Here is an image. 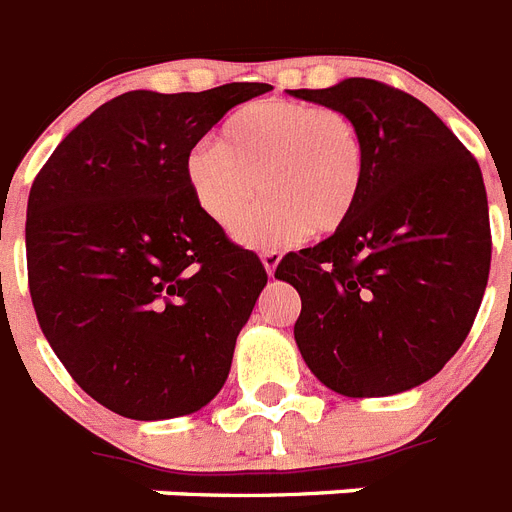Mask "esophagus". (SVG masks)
Masks as SVG:
<instances>
[{"mask_svg":"<svg viewBox=\"0 0 512 512\" xmlns=\"http://www.w3.org/2000/svg\"><path fill=\"white\" fill-rule=\"evenodd\" d=\"M280 253L277 251H264L261 253V264H264V269H266V274H269V277H274V272H277V264H280Z\"/></svg>","mask_w":512,"mask_h":512,"instance_id":"obj_1","label":"esophagus"}]
</instances>
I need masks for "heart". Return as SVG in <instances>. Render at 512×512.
Segmentation results:
<instances>
[{"instance_id":"b5f03b06","label":"heart","mask_w":512,"mask_h":512,"mask_svg":"<svg viewBox=\"0 0 512 512\" xmlns=\"http://www.w3.org/2000/svg\"><path fill=\"white\" fill-rule=\"evenodd\" d=\"M366 177V149L350 114L306 101L264 99L227 117L222 135L188 151L185 180L198 209L235 232L259 188L269 201L240 230L253 248L290 246L340 230Z\"/></svg>"}]
</instances>
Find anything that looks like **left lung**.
I'll use <instances>...</instances> for the list:
<instances>
[{
  "label": "left lung",
  "mask_w": 512,
  "mask_h": 512,
  "mask_svg": "<svg viewBox=\"0 0 512 512\" xmlns=\"http://www.w3.org/2000/svg\"><path fill=\"white\" fill-rule=\"evenodd\" d=\"M290 94L350 114L366 149L348 222L274 272L301 295L298 350L345 398L413 390L458 353L484 298L492 235L479 164L426 104L377 80Z\"/></svg>",
  "instance_id": "8db88e82"
}]
</instances>
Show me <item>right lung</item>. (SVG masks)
<instances>
[{
    "mask_svg": "<svg viewBox=\"0 0 512 512\" xmlns=\"http://www.w3.org/2000/svg\"><path fill=\"white\" fill-rule=\"evenodd\" d=\"M266 83L128 91L59 143L33 180L28 285L41 332L96 403L135 421L217 398L266 285L185 180V159Z\"/></svg>",
    "mask_w": 512,
    "mask_h": 512,
    "instance_id": "add662e5",
    "label": "right lung"
}]
</instances>
